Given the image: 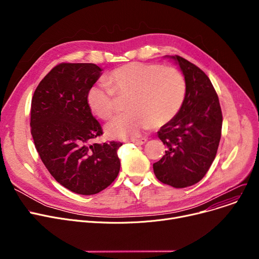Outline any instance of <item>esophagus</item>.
Returning <instances> with one entry per match:
<instances>
[{
	"label": "esophagus",
	"mask_w": 259,
	"mask_h": 259,
	"mask_svg": "<svg viewBox=\"0 0 259 259\" xmlns=\"http://www.w3.org/2000/svg\"><path fill=\"white\" fill-rule=\"evenodd\" d=\"M131 142L135 145H144L146 142H147V139L145 138H142V139H134V140H131Z\"/></svg>",
	"instance_id": "34e87169"
}]
</instances>
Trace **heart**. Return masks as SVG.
<instances>
[{"mask_svg":"<svg viewBox=\"0 0 259 259\" xmlns=\"http://www.w3.org/2000/svg\"><path fill=\"white\" fill-rule=\"evenodd\" d=\"M107 86L89 88L86 101L99 118L107 120L117 111V99H126V114L106 126L114 140L137 138L149 127L159 128L179 113L186 97V79L172 66L133 62L115 68L106 76Z\"/></svg>","mask_w":259,"mask_h":259,"instance_id":"b5f03b06","label":"heart"}]
</instances>
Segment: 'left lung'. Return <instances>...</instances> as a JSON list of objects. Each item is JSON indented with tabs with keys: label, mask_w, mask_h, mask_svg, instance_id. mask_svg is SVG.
<instances>
[{
	"label": "left lung",
	"mask_w": 259,
	"mask_h": 259,
	"mask_svg": "<svg viewBox=\"0 0 259 259\" xmlns=\"http://www.w3.org/2000/svg\"><path fill=\"white\" fill-rule=\"evenodd\" d=\"M186 79V97L176 116L157 132L167 151L153 164L156 179L174 188L195 185L206 175L219 149L223 113L210 78L196 65L175 56Z\"/></svg>",
	"instance_id": "left-lung-1"
}]
</instances>
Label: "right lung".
I'll return each mask as SVG.
<instances>
[{
  "mask_svg": "<svg viewBox=\"0 0 259 259\" xmlns=\"http://www.w3.org/2000/svg\"><path fill=\"white\" fill-rule=\"evenodd\" d=\"M102 69L91 63H61L39 81L30 131L36 151L54 180L70 191L97 194L117 178L119 142L92 143L103 129L86 101Z\"/></svg>",
  "mask_w": 259,
  "mask_h": 259,
  "instance_id": "obj_1",
  "label": "right lung"
}]
</instances>
